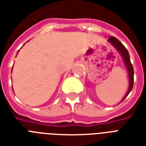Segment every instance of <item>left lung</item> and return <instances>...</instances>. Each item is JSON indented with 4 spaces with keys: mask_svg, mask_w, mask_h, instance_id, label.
Segmentation results:
<instances>
[{
    "mask_svg": "<svg viewBox=\"0 0 146 146\" xmlns=\"http://www.w3.org/2000/svg\"><path fill=\"white\" fill-rule=\"evenodd\" d=\"M109 42H111L113 46L116 48V49L121 53V54L122 55L123 59H124L125 65H126L127 69L128 70L129 73V88L128 92L124 98L123 100L127 97L129 93L131 92L133 87V74H134V71H133V67L131 62V59H130V55H129L128 51L125 48V46L121 43L117 38L114 37V36H110L109 38Z\"/></svg>",
    "mask_w": 146,
    "mask_h": 146,
    "instance_id": "left-lung-1",
    "label": "left lung"
}]
</instances>
